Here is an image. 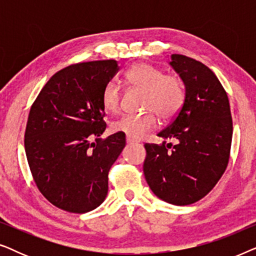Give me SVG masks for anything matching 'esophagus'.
<instances>
[{
    "label": "esophagus",
    "instance_id": "34e87169",
    "mask_svg": "<svg viewBox=\"0 0 256 256\" xmlns=\"http://www.w3.org/2000/svg\"><path fill=\"white\" fill-rule=\"evenodd\" d=\"M126 141H127V143H129V144H132V143H138L136 140H132L130 138H128V136H127V138H126Z\"/></svg>",
    "mask_w": 256,
    "mask_h": 256
}]
</instances>
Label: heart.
<instances>
[{
	"mask_svg": "<svg viewBox=\"0 0 256 256\" xmlns=\"http://www.w3.org/2000/svg\"><path fill=\"white\" fill-rule=\"evenodd\" d=\"M126 78L132 86L144 90L143 108L146 112L141 115H124L112 124L114 132H122L132 140H140L157 126V115L163 120L174 118L183 106L185 88L176 76L164 74L155 66L140 62L126 72ZM121 90L115 80H110L102 90L101 101L104 110L116 113L120 108Z\"/></svg>",
	"mask_w": 256,
	"mask_h": 256,
	"instance_id": "obj_1",
	"label": "heart"
}]
</instances>
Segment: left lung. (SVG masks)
I'll list each match as a JSON object with an SVG mask.
<instances>
[{
    "label": "left lung",
    "instance_id": "left-lung-1",
    "mask_svg": "<svg viewBox=\"0 0 256 256\" xmlns=\"http://www.w3.org/2000/svg\"><path fill=\"white\" fill-rule=\"evenodd\" d=\"M169 64L183 80L185 100L158 136L177 144L146 143L143 172L157 197L184 206L204 198L225 172L233 124L226 90L208 66L183 54H171Z\"/></svg>",
    "mask_w": 256,
    "mask_h": 256
}]
</instances>
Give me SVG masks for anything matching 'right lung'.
Wrapping results in <instances>:
<instances>
[{"mask_svg":"<svg viewBox=\"0 0 256 256\" xmlns=\"http://www.w3.org/2000/svg\"><path fill=\"white\" fill-rule=\"evenodd\" d=\"M118 68L113 59L70 65L31 106L24 135L30 171L42 194L64 211L90 212L107 196L108 172L126 136L100 138L106 129L101 94Z\"/></svg>","mask_w":256,"mask_h":256,"instance_id":"obj_1","label":"right lung"}]
</instances>
